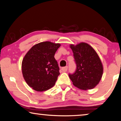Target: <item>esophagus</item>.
I'll list each match as a JSON object with an SVG mask.
<instances>
[{
	"mask_svg": "<svg viewBox=\"0 0 121 121\" xmlns=\"http://www.w3.org/2000/svg\"><path fill=\"white\" fill-rule=\"evenodd\" d=\"M62 70L63 71V72H66V71L68 70V66H65V67L62 68Z\"/></svg>",
	"mask_w": 121,
	"mask_h": 121,
	"instance_id": "esophagus-1",
	"label": "esophagus"
}]
</instances>
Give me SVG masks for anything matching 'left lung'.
<instances>
[{"label": "left lung", "instance_id": "obj_1", "mask_svg": "<svg viewBox=\"0 0 121 121\" xmlns=\"http://www.w3.org/2000/svg\"><path fill=\"white\" fill-rule=\"evenodd\" d=\"M73 53L76 69L69 76L73 85L83 90L94 88L100 81L103 66L97 52L88 43H81L70 45Z\"/></svg>", "mask_w": 121, "mask_h": 121}]
</instances>
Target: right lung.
<instances>
[{
  "label": "right lung",
  "instance_id": "obj_1",
  "mask_svg": "<svg viewBox=\"0 0 121 121\" xmlns=\"http://www.w3.org/2000/svg\"><path fill=\"white\" fill-rule=\"evenodd\" d=\"M60 44L50 41L35 45L22 63L23 76L29 87L38 92L52 88L59 76V68L55 57Z\"/></svg>",
  "mask_w": 121,
  "mask_h": 121
}]
</instances>
